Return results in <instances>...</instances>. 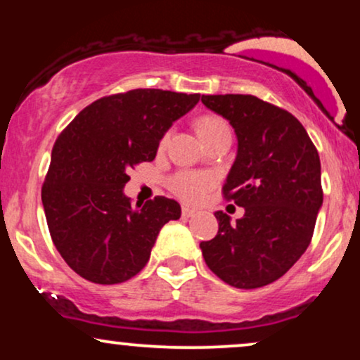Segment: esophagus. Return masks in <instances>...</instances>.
<instances>
[{"mask_svg":"<svg viewBox=\"0 0 360 360\" xmlns=\"http://www.w3.org/2000/svg\"><path fill=\"white\" fill-rule=\"evenodd\" d=\"M181 213H183L184 218H189V217H193V214H194V210L188 208V206H183V210H181Z\"/></svg>","mask_w":360,"mask_h":360,"instance_id":"esophagus-1","label":"esophagus"}]
</instances>
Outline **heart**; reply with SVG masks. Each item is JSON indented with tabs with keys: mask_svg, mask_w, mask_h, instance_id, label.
<instances>
[{
	"mask_svg": "<svg viewBox=\"0 0 360 360\" xmlns=\"http://www.w3.org/2000/svg\"><path fill=\"white\" fill-rule=\"evenodd\" d=\"M196 130L200 134L201 140L212 137L218 131L230 130L229 123L220 117L214 115H206L200 118L196 123ZM169 189L176 194L179 200L186 203H198L203 200V196L210 188L214 184V176L210 172H198V171H179L169 179Z\"/></svg>",
	"mask_w": 360,
	"mask_h": 360,
	"instance_id": "obj_1",
	"label": "heart"
}]
</instances>
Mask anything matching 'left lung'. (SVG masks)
<instances>
[{
    "mask_svg": "<svg viewBox=\"0 0 360 360\" xmlns=\"http://www.w3.org/2000/svg\"><path fill=\"white\" fill-rule=\"evenodd\" d=\"M237 135V157L225 184L226 200L245 210L232 223L217 212V237L201 242L206 266L238 289L274 283L311 242L323 205L321 166L307 130L286 110L252 94L201 96Z\"/></svg>",
    "mask_w": 360,
    "mask_h": 360,
    "instance_id": "obj_1",
    "label": "left lung"
}]
</instances>
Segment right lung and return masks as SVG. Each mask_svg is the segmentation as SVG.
I'll return each instance as SVG.
<instances>
[{
  "instance_id": "right-lung-1",
  "label": "right lung",
  "mask_w": 360,
  "mask_h": 360,
  "mask_svg": "<svg viewBox=\"0 0 360 360\" xmlns=\"http://www.w3.org/2000/svg\"><path fill=\"white\" fill-rule=\"evenodd\" d=\"M200 94L134 89L91 103L52 148L42 205L52 242L81 278L118 284L139 274L160 229L181 217L177 201L155 196L131 206L128 171L155 159L172 123Z\"/></svg>"
}]
</instances>
